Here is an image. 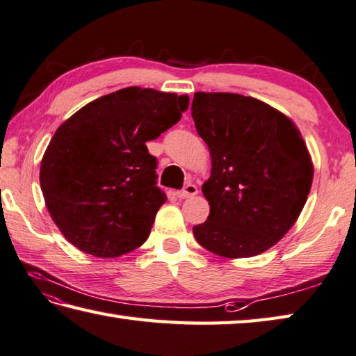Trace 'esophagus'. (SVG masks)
Instances as JSON below:
<instances>
[{"instance_id":"34e87169","label":"esophagus","mask_w":356,"mask_h":356,"mask_svg":"<svg viewBox=\"0 0 356 356\" xmlns=\"http://www.w3.org/2000/svg\"><path fill=\"white\" fill-rule=\"evenodd\" d=\"M197 195V186L195 184H186L182 190L177 191L179 199H188Z\"/></svg>"}]
</instances>
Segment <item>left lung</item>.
Listing matches in <instances>:
<instances>
[{"label":"left lung","instance_id":"1","mask_svg":"<svg viewBox=\"0 0 356 356\" xmlns=\"http://www.w3.org/2000/svg\"><path fill=\"white\" fill-rule=\"evenodd\" d=\"M191 116L210 149V204L195 225L196 241L213 254L245 258L282 240L299 218L313 182V163L288 116L250 96L195 93Z\"/></svg>","mask_w":356,"mask_h":356}]
</instances>
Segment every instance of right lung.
<instances>
[{
  "instance_id": "obj_1",
  "label": "right lung",
  "mask_w": 356,
  "mask_h": 356,
  "mask_svg": "<svg viewBox=\"0 0 356 356\" xmlns=\"http://www.w3.org/2000/svg\"><path fill=\"white\" fill-rule=\"evenodd\" d=\"M188 96L127 87L83 106L57 129L40 165L44 204L67 240L113 258L140 248L166 195L146 143L182 118Z\"/></svg>"
}]
</instances>
